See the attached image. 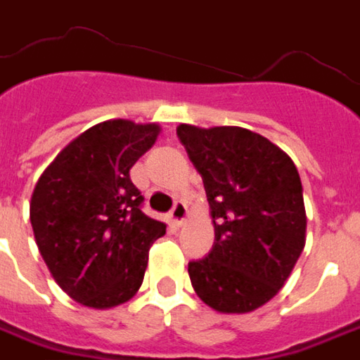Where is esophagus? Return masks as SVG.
Segmentation results:
<instances>
[{
    "label": "esophagus",
    "instance_id": "esophagus-1",
    "mask_svg": "<svg viewBox=\"0 0 360 360\" xmlns=\"http://www.w3.org/2000/svg\"><path fill=\"white\" fill-rule=\"evenodd\" d=\"M187 205L183 203V201H177L175 205H173V210H171V221L175 224V226H183L185 221H187Z\"/></svg>",
    "mask_w": 360,
    "mask_h": 360
}]
</instances>
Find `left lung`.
Wrapping results in <instances>:
<instances>
[{
    "mask_svg": "<svg viewBox=\"0 0 360 360\" xmlns=\"http://www.w3.org/2000/svg\"><path fill=\"white\" fill-rule=\"evenodd\" d=\"M211 207L215 242L189 262L197 296L217 312H252L280 292L306 242L296 165L266 136L242 127L179 124Z\"/></svg>",
    "mask_w": 360,
    "mask_h": 360,
    "instance_id": "obj_1",
    "label": "left lung"
}]
</instances>
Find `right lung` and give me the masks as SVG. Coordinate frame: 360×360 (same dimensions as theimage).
Segmentation results:
<instances>
[{
  "label": "right lung",
  "mask_w": 360,
  "mask_h": 360,
  "mask_svg": "<svg viewBox=\"0 0 360 360\" xmlns=\"http://www.w3.org/2000/svg\"><path fill=\"white\" fill-rule=\"evenodd\" d=\"M159 131L155 122H98L60 150L34 187L30 221L39 254L80 304L112 308L143 284L149 248L167 226L141 210L131 167Z\"/></svg>",
  "instance_id": "1"
}]
</instances>
